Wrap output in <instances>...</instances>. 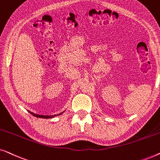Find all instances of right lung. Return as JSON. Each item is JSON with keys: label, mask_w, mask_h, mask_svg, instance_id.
Instances as JSON below:
<instances>
[{"label": "right lung", "mask_w": 160, "mask_h": 160, "mask_svg": "<svg viewBox=\"0 0 160 160\" xmlns=\"http://www.w3.org/2000/svg\"><path fill=\"white\" fill-rule=\"evenodd\" d=\"M29 111V112L31 113V114L32 115V116H34V117H38V118H43V119H49V118H53V117H57V116H59V115H61L62 114V113L64 112V111H63V112H62V113H59V114H55V115H40V114H36V113H32V112H31V111Z\"/></svg>", "instance_id": "right-lung-1"}]
</instances>
